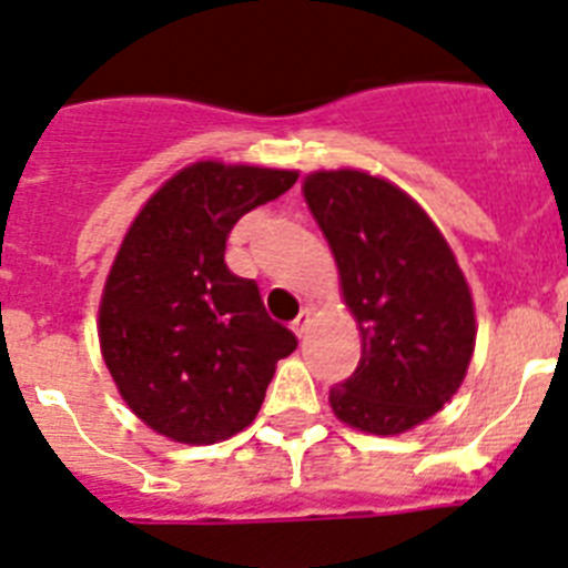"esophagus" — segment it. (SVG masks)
Here are the masks:
<instances>
[{
  "mask_svg": "<svg viewBox=\"0 0 568 568\" xmlns=\"http://www.w3.org/2000/svg\"><path fill=\"white\" fill-rule=\"evenodd\" d=\"M308 325H312V312L305 308V312H300V317L291 323V328H294V334L297 337H305V332H308Z\"/></svg>",
  "mask_w": 568,
  "mask_h": 568,
  "instance_id": "esophagus-1",
  "label": "esophagus"
}]
</instances>
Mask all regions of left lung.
<instances>
[{"mask_svg": "<svg viewBox=\"0 0 568 568\" xmlns=\"http://www.w3.org/2000/svg\"><path fill=\"white\" fill-rule=\"evenodd\" d=\"M303 194L337 260L363 354L332 388L339 420L403 434L440 412L475 352V303L455 254L426 211L366 171H314Z\"/></svg>", "mask_w": 568, "mask_h": 568, "instance_id": "8db88e82", "label": "left lung"}]
</instances>
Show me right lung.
<instances>
[{"mask_svg":"<svg viewBox=\"0 0 568 568\" xmlns=\"http://www.w3.org/2000/svg\"><path fill=\"white\" fill-rule=\"evenodd\" d=\"M297 171L194 162L142 205L108 274L100 345L122 400L176 443L209 446L251 426L297 337L265 314L254 280L225 265L243 214Z\"/></svg>","mask_w":568,"mask_h":568,"instance_id":"1","label":"right lung"}]
</instances>
